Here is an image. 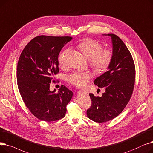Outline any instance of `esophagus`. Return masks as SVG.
<instances>
[{"mask_svg": "<svg viewBox=\"0 0 153 153\" xmlns=\"http://www.w3.org/2000/svg\"><path fill=\"white\" fill-rule=\"evenodd\" d=\"M79 92H82V93H85V94H88V92H87L86 90H79Z\"/></svg>", "mask_w": 153, "mask_h": 153, "instance_id": "1", "label": "esophagus"}]
</instances>
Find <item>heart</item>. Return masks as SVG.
Returning <instances> with one entry per match:
<instances>
[{"instance_id": "heart-1", "label": "heart", "mask_w": 153, "mask_h": 153, "mask_svg": "<svg viewBox=\"0 0 153 153\" xmlns=\"http://www.w3.org/2000/svg\"><path fill=\"white\" fill-rule=\"evenodd\" d=\"M78 48L90 60V66L97 73H103L108 70L111 64L113 53L110 49H103V45L100 42L91 39H86L78 45ZM68 50H65L60 53L59 61L63 64L65 54ZM92 77L90 72L75 71L67 76V81L70 84L76 87L82 88L86 85Z\"/></svg>"}]
</instances>
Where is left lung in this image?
Here are the masks:
<instances>
[{
  "label": "left lung",
  "mask_w": 153,
  "mask_h": 153,
  "mask_svg": "<svg viewBox=\"0 0 153 153\" xmlns=\"http://www.w3.org/2000/svg\"><path fill=\"white\" fill-rule=\"evenodd\" d=\"M111 37L113 57L108 70L97 77L94 83L100 88L105 87L102 97L89 95L92 103L86 111L90 120L103 123L119 115L131 97L135 82V66L130 52L121 39L113 33Z\"/></svg>",
  "instance_id": "left-lung-1"
}]
</instances>
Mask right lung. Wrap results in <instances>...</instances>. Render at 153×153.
<instances>
[{"label": "right lung", "instance_id": "obj_1", "mask_svg": "<svg viewBox=\"0 0 153 153\" xmlns=\"http://www.w3.org/2000/svg\"><path fill=\"white\" fill-rule=\"evenodd\" d=\"M71 37L40 35L22 52L17 64V80L24 103L36 118L47 122L63 118L73 92L66 86L58 93L50 83L59 71V55Z\"/></svg>", "mask_w": 153, "mask_h": 153}]
</instances>
